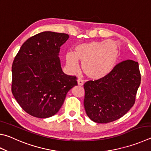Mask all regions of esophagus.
<instances>
[{"label": "esophagus", "instance_id": "esophagus-1", "mask_svg": "<svg viewBox=\"0 0 151 151\" xmlns=\"http://www.w3.org/2000/svg\"><path fill=\"white\" fill-rule=\"evenodd\" d=\"M77 83H78V86H83L84 84V81L82 80L81 78H78L77 80Z\"/></svg>", "mask_w": 151, "mask_h": 151}]
</instances>
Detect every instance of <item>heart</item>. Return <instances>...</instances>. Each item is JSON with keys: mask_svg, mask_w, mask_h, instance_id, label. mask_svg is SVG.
I'll return each mask as SVG.
<instances>
[{"mask_svg": "<svg viewBox=\"0 0 151 151\" xmlns=\"http://www.w3.org/2000/svg\"><path fill=\"white\" fill-rule=\"evenodd\" d=\"M119 47L114 41L82 43L75 46L74 53L65 55L68 69L78 70V61L89 78L98 80L108 76L116 67L119 57Z\"/></svg>", "mask_w": 151, "mask_h": 151, "instance_id": "heart-1", "label": "heart"}]
</instances>
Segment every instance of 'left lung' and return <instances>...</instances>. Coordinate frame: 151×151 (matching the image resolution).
Listing matches in <instances>:
<instances>
[{"label":"left lung","instance_id":"8db88e82","mask_svg":"<svg viewBox=\"0 0 151 151\" xmlns=\"http://www.w3.org/2000/svg\"><path fill=\"white\" fill-rule=\"evenodd\" d=\"M141 84L138 62L126 60L109 75L84 84V106L93 122L107 123L119 119L132 108Z\"/></svg>","mask_w":151,"mask_h":151}]
</instances>
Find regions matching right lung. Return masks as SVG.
I'll return each mask as SVG.
<instances>
[{"instance_id":"1","label":"right lung","mask_w":151,"mask_h":151,"mask_svg":"<svg viewBox=\"0 0 151 151\" xmlns=\"http://www.w3.org/2000/svg\"><path fill=\"white\" fill-rule=\"evenodd\" d=\"M63 33L43 32L27 40L14 60L12 92L31 116L47 118L61 108L67 92L77 85L76 77L65 74L59 57L68 39Z\"/></svg>"}]
</instances>
